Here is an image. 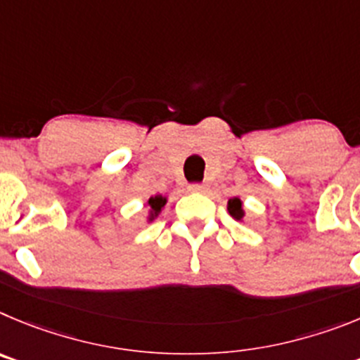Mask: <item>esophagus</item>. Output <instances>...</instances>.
<instances>
[{
    "label": "esophagus",
    "instance_id": "obj_1",
    "mask_svg": "<svg viewBox=\"0 0 360 360\" xmlns=\"http://www.w3.org/2000/svg\"><path fill=\"white\" fill-rule=\"evenodd\" d=\"M188 190H190V192L199 193V192H202L204 186H202V184H199V183H193V184H190V186H188Z\"/></svg>",
    "mask_w": 360,
    "mask_h": 360
}]
</instances>
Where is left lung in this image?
<instances>
[{
	"mask_svg": "<svg viewBox=\"0 0 360 360\" xmlns=\"http://www.w3.org/2000/svg\"><path fill=\"white\" fill-rule=\"evenodd\" d=\"M228 212L233 219H236V220L244 219L245 212H244V208H242V200L238 199V197H233V199L228 200Z\"/></svg>",
	"mask_w": 360,
	"mask_h": 360,
	"instance_id": "left-lung-1",
	"label": "left lung"
}]
</instances>
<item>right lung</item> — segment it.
<instances>
[{
    "mask_svg": "<svg viewBox=\"0 0 360 360\" xmlns=\"http://www.w3.org/2000/svg\"><path fill=\"white\" fill-rule=\"evenodd\" d=\"M147 204L148 208H150V212H148V220H154L161 213L165 204H167V199H165L163 195H154L147 200Z\"/></svg>",
    "mask_w": 360,
    "mask_h": 360,
    "instance_id": "obj_1",
    "label": "right lung"
}]
</instances>
